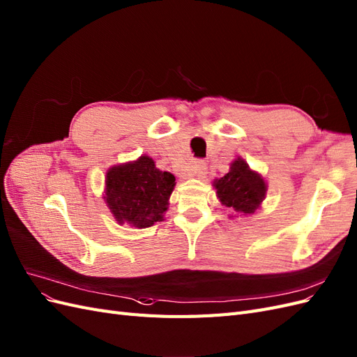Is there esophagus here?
<instances>
[{"label": "esophagus", "mask_w": 357, "mask_h": 357, "mask_svg": "<svg viewBox=\"0 0 357 357\" xmlns=\"http://www.w3.org/2000/svg\"><path fill=\"white\" fill-rule=\"evenodd\" d=\"M192 171H194V176H197L198 178H201V177H204L206 176V171H207V165H206V162H202V160H197L194 165H192Z\"/></svg>", "instance_id": "obj_1"}]
</instances>
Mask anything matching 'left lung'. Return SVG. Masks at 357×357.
<instances>
[{
  "label": "left lung",
  "mask_w": 357,
  "mask_h": 357,
  "mask_svg": "<svg viewBox=\"0 0 357 357\" xmlns=\"http://www.w3.org/2000/svg\"><path fill=\"white\" fill-rule=\"evenodd\" d=\"M215 188L224 206L246 215L254 213L266 195L264 180L242 159L231 163L229 172L215 181Z\"/></svg>",
  "instance_id": "obj_1"
}]
</instances>
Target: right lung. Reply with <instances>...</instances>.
Instances as JSON below:
<instances>
[{
	"label": "right lung",
	"instance_id": "right-lung-1",
	"mask_svg": "<svg viewBox=\"0 0 357 357\" xmlns=\"http://www.w3.org/2000/svg\"><path fill=\"white\" fill-rule=\"evenodd\" d=\"M174 186L171 172L159 171L153 159L141 156L107 172L105 199L119 224L147 228L163 219Z\"/></svg>",
	"mask_w": 357,
	"mask_h": 357
}]
</instances>
